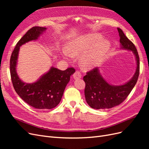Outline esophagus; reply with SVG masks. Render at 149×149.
Segmentation results:
<instances>
[{"instance_id":"1","label":"esophagus","mask_w":149,"mask_h":149,"mask_svg":"<svg viewBox=\"0 0 149 149\" xmlns=\"http://www.w3.org/2000/svg\"><path fill=\"white\" fill-rule=\"evenodd\" d=\"M81 78V74L79 71H76L74 74H73V78L74 79H77Z\"/></svg>"}]
</instances>
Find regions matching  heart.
Listing matches in <instances>:
<instances>
[{"label":"heart","mask_w":149,"mask_h":149,"mask_svg":"<svg viewBox=\"0 0 149 149\" xmlns=\"http://www.w3.org/2000/svg\"><path fill=\"white\" fill-rule=\"evenodd\" d=\"M102 38L101 35L90 33L74 38L68 43L66 49H63L62 55L68 59L81 55V65L85 69H91L100 63L110 48V42Z\"/></svg>","instance_id":"b5f03b06"}]
</instances>
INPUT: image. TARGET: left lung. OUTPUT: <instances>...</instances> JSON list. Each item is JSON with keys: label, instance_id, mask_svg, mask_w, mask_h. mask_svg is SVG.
<instances>
[{"label": "left lung", "instance_id": "obj_1", "mask_svg": "<svg viewBox=\"0 0 149 149\" xmlns=\"http://www.w3.org/2000/svg\"><path fill=\"white\" fill-rule=\"evenodd\" d=\"M118 30L120 37V48L133 53L136 60V70L129 81L120 85H112L108 83L103 78L98 67L88 71L83 78L86 83L84 95L88 105L93 109H109L118 106L128 96L137 81L140 63L137 49L123 30L119 28Z\"/></svg>", "mask_w": 149, "mask_h": 149}]
</instances>
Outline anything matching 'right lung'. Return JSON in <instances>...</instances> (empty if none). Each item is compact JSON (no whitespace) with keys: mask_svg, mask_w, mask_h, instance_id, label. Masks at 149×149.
I'll return each mask as SVG.
<instances>
[{"mask_svg":"<svg viewBox=\"0 0 149 149\" xmlns=\"http://www.w3.org/2000/svg\"><path fill=\"white\" fill-rule=\"evenodd\" d=\"M47 29L42 26L30 29L17 43L10 61L11 79L16 93L28 104L38 109H53L60 103L70 76L75 72L73 68L62 71L52 66L34 83H26L19 78L17 65L20 47L26 43L37 40Z\"/></svg>","mask_w":149,"mask_h":149,"instance_id":"obj_1","label":"right lung"}]
</instances>
